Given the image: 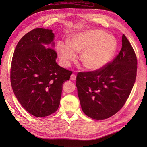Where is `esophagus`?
<instances>
[{"mask_svg":"<svg viewBox=\"0 0 147 147\" xmlns=\"http://www.w3.org/2000/svg\"><path fill=\"white\" fill-rule=\"evenodd\" d=\"M71 80L72 81H74L76 80V75L74 74H72L71 75V78H70Z\"/></svg>","mask_w":147,"mask_h":147,"instance_id":"obj_1","label":"esophagus"}]
</instances>
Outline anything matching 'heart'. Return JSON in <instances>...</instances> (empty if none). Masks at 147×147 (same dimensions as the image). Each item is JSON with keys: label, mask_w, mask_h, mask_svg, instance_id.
<instances>
[{"label": "heart", "mask_w": 147, "mask_h": 147, "mask_svg": "<svg viewBox=\"0 0 147 147\" xmlns=\"http://www.w3.org/2000/svg\"><path fill=\"white\" fill-rule=\"evenodd\" d=\"M117 48L115 39L101 30H92L80 32L71 36L68 44L58 43L57 52L64 66L75 60L76 52L82 51L80 61L86 69L97 71L111 61Z\"/></svg>", "instance_id": "b5f03b06"}]
</instances>
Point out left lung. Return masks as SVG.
I'll return each mask as SVG.
<instances>
[{
    "instance_id": "left-lung-1",
    "label": "left lung",
    "mask_w": 147,
    "mask_h": 147,
    "mask_svg": "<svg viewBox=\"0 0 147 147\" xmlns=\"http://www.w3.org/2000/svg\"><path fill=\"white\" fill-rule=\"evenodd\" d=\"M136 72L135 52L123 35L121 50L113 61L100 69L77 74L78 95L84 113L96 120L116 114L129 97Z\"/></svg>"
}]
</instances>
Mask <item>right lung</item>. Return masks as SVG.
Returning a JSON list of instances; mask_svg holds the SVG:
<instances>
[{
  "label": "right lung",
  "mask_w": 147,
  "mask_h": 147,
  "mask_svg": "<svg viewBox=\"0 0 147 147\" xmlns=\"http://www.w3.org/2000/svg\"><path fill=\"white\" fill-rule=\"evenodd\" d=\"M52 30L35 28L24 35L16 47L11 67V83L18 100L35 117L48 116L60 104L62 85L72 71L61 67L51 44Z\"/></svg>",
  "instance_id": "1"
}]
</instances>
